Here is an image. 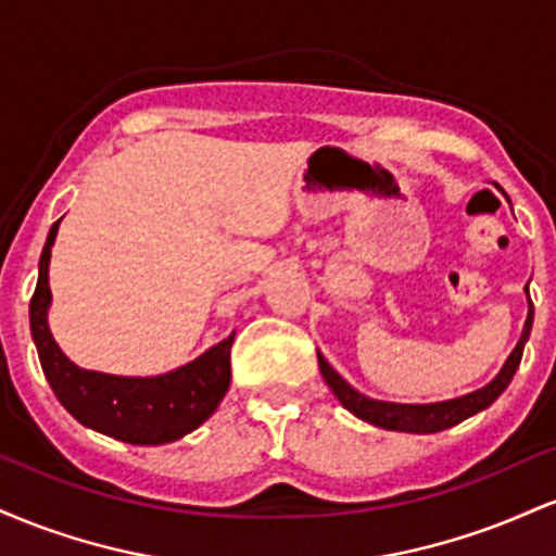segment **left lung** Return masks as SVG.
<instances>
[{"label": "left lung", "mask_w": 556, "mask_h": 556, "mask_svg": "<svg viewBox=\"0 0 556 556\" xmlns=\"http://www.w3.org/2000/svg\"><path fill=\"white\" fill-rule=\"evenodd\" d=\"M531 324H533V303H531V308H528L526 329H522L518 348L513 350V355H509L500 376H496L491 384L478 389V392L465 394V397L433 402V405H397V402L371 400V397H366V394L355 392V389L350 387L348 381H344L342 376L321 358V355H318V368H321L324 381L331 387L334 397L340 400L342 405L353 413V416H358L363 420H368V424L379 426V429H389V431L437 433V431L450 429V426H457L460 420L476 416V413H481L483 407H489L491 402H494L504 392V389H507V384L513 381V376L520 366L522 348H526L528 334H531Z\"/></svg>", "instance_id": "8db88e82"}]
</instances>
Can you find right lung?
<instances>
[{
	"label": "right lung",
	"mask_w": 556,
	"mask_h": 556,
	"mask_svg": "<svg viewBox=\"0 0 556 556\" xmlns=\"http://www.w3.org/2000/svg\"><path fill=\"white\" fill-rule=\"evenodd\" d=\"M56 227L60 222L49 229L47 245L38 261L36 292L30 298V334L43 376L52 384L56 400L83 426L127 444H167L198 429L216 410L232 379L229 350H232L235 331L206 350L201 358L154 379L83 371L65 358L47 327V311L52 303L49 258H52Z\"/></svg>",
	"instance_id": "add662e5"
}]
</instances>
